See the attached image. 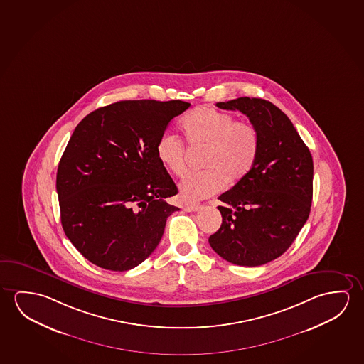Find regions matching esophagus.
Masks as SVG:
<instances>
[{
	"label": "esophagus",
	"instance_id": "obj_1",
	"mask_svg": "<svg viewBox=\"0 0 364 364\" xmlns=\"http://www.w3.org/2000/svg\"><path fill=\"white\" fill-rule=\"evenodd\" d=\"M202 208L200 204H186L184 207L185 212H196Z\"/></svg>",
	"mask_w": 364,
	"mask_h": 364
}]
</instances>
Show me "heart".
I'll return each mask as SVG.
<instances>
[{
	"label": "heart",
	"mask_w": 364,
	"mask_h": 364,
	"mask_svg": "<svg viewBox=\"0 0 364 364\" xmlns=\"http://www.w3.org/2000/svg\"><path fill=\"white\" fill-rule=\"evenodd\" d=\"M180 127L191 147L205 149L202 162L205 170L191 173L180 183V193L189 202L217 194L227 183H240L257 162L261 139L253 123L235 121L230 113L200 107L188 113ZM156 156L173 175L183 176L186 171L185 146L175 134L160 136Z\"/></svg>",
	"instance_id": "1"
}]
</instances>
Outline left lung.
<instances>
[{
    "instance_id": "1",
    "label": "left lung",
    "mask_w": 364,
    "mask_h": 364,
    "mask_svg": "<svg viewBox=\"0 0 364 364\" xmlns=\"http://www.w3.org/2000/svg\"><path fill=\"white\" fill-rule=\"evenodd\" d=\"M217 107L240 111L257 127V162L219 196L222 225L209 237L220 257L261 266L280 257L306 223L313 200V157L285 113L271 102L241 97Z\"/></svg>"
}]
</instances>
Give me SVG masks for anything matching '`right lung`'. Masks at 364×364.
I'll return each instance as SVG.
<instances>
[{
	"label": "right lung",
	"instance_id": "add662e5",
	"mask_svg": "<svg viewBox=\"0 0 364 364\" xmlns=\"http://www.w3.org/2000/svg\"><path fill=\"white\" fill-rule=\"evenodd\" d=\"M183 101H121L90 113L74 129L56 173L63 230L88 261L111 271L139 266L161 241L166 202L178 188L156 144Z\"/></svg>",
	"mask_w": 364,
	"mask_h": 364
}]
</instances>
